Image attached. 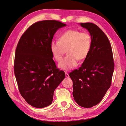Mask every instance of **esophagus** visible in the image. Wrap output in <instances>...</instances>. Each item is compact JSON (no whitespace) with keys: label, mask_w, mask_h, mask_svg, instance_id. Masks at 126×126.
I'll use <instances>...</instances> for the list:
<instances>
[{"label":"esophagus","mask_w":126,"mask_h":126,"mask_svg":"<svg viewBox=\"0 0 126 126\" xmlns=\"http://www.w3.org/2000/svg\"><path fill=\"white\" fill-rule=\"evenodd\" d=\"M65 76H66V77H67V78L69 77V74H68L67 73V72H65Z\"/></svg>","instance_id":"obj_1"}]
</instances>
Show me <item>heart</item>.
<instances>
[{
  "label": "heart",
  "instance_id": "1",
  "mask_svg": "<svg viewBox=\"0 0 126 126\" xmlns=\"http://www.w3.org/2000/svg\"><path fill=\"white\" fill-rule=\"evenodd\" d=\"M91 45V37L89 33L77 30H68L61 34L58 41L52 40L50 49L53 57L57 62L61 60L65 50L67 55L59 63L63 70H69L75 67L78 61L87 58Z\"/></svg>",
  "mask_w": 126,
  "mask_h": 126
}]
</instances>
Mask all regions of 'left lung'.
Here are the masks:
<instances>
[{
    "label": "left lung",
    "mask_w": 126,
    "mask_h": 126,
    "mask_svg": "<svg viewBox=\"0 0 126 126\" xmlns=\"http://www.w3.org/2000/svg\"><path fill=\"white\" fill-rule=\"evenodd\" d=\"M80 25L89 32L91 45L81 66L69 76L73 82L74 100L80 106L88 108L99 104L109 89L115 65L111 45L102 30L90 22Z\"/></svg>",
    "instance_id": "8db88e82"
}]
</instances>
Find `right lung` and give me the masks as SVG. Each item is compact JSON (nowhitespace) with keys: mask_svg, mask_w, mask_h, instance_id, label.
Wrapping results in <instances>:
<instances>
[{"mask_svg":"<svg viewBox=\"0 0 126 126\" xmlns=\"http://www.w3.org/2000/svg\"><path fill=\"white\" fill-rule=\"evenodd\" d=\"M62 22H35L22 34L15 51L14 73L19 92L28 104L42 108L51 104L54 93L65 78L53 60L50 44Z\"/></svg>","mask_w":126,"mask_h":126,"instance_id":"1","label":"right lung"}]
</instances>
